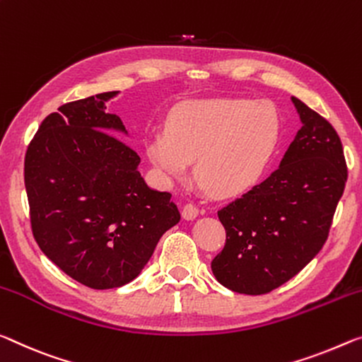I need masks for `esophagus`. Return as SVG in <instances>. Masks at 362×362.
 <instances>
[{"label": "esophagus", "mask_w": 362, "mask_h": 362, "mask_svg": "<svg viewBox=\"0 0 362 362\" xmlns=\"http://www.w3.org/2000/svg\"><path fill=\"white\" fill-rule=\"evenodd\" d=\"M197 215H199V209L196 207V205H192V204H186L185 207H182V218L185 220H194V218H197Z\"/></svg>", "instance_id": "1"}]
</instances>
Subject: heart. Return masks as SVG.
Segmentation results:
<instances>
[{
    "label": "heart",
    "mask_w": 362,
    "mask_h": 362,
    "mask_svg": "<svg viewBox=\"0 0 362 362\" xmlns=\"http://www.w3.org/2000/svg\"><path fill=\"white\" fill-rule=\"evenodd\" d=\"M280 139L275 108L243 98L182 102L171 110L165 132L144 142L163 182L185 180L191 162L200 186L216 199L251 191L265 173Z\"/></svg>",
    "instance_id": "heart-1"
}]
</instances>
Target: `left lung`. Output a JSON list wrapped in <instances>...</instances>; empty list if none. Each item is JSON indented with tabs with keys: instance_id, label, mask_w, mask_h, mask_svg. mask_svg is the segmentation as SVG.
I'll return each mask as SVG.
<instances>
[{
	"instance_id": "1",
	"label": "left lung",
	"mask_w": 362,
	"mask_h": 362,
	"mask_svg": "<svg viewBox=\"0 0 362 362\" xmlns=\"http://www.w3.org/2000/svg\"><path fill=\"white\" fill-rule=\"evenodd\" d=\"M291 102L303 126L278 170L218 212L226 244L212 272L231 291L270 293L301 272L325 244L343 196L340 137L301 100Z\"/></svg>"
}]
</instances>
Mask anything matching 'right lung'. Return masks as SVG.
I'll return each instance as SVG.
<instances>
[{
	"label": "right lung",
	"instance_id": "1",
	"mask_svg": "<svg viewBox=\"0 0 362 362\" xmlns=\"http://www.w3.org/2000/svg\"><path fill=\"white\" fill-rule=\"evenodd\" d=\"M118 93L77 100L48 115L24 162L38 247L93 290L134 280L181 218L171 194L147 186L139 155L115 136L127 134L105 105Z\"/></svg>",
	"mask_w": 362,
	"mask_h": 362
}]
</instances>
